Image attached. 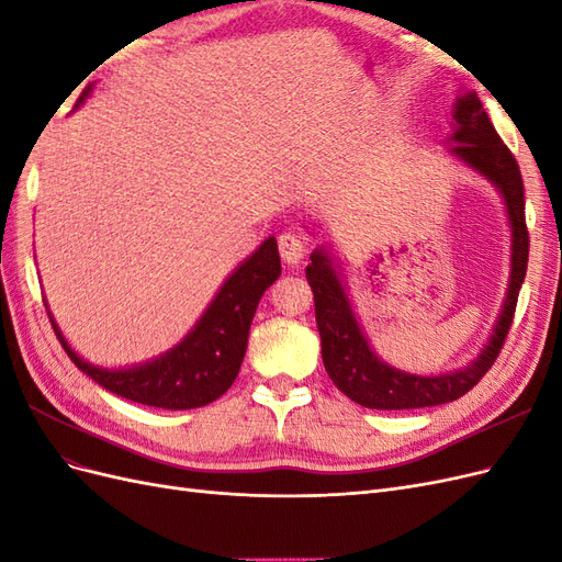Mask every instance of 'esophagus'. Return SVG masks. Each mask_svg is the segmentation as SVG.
Listing matches in <instances>:
<instances>
[{
  "instance_id": "34e87169",
  "label": "esophagus",
  "mask_w": 562,
  "mask_h": 562,
  "mask_svg": "<svg viewBox=\"0 0 562 562\" xmlns=\"http://www.w3.org/2000/svg\"><path fill=\"white\" fill-rule=\"evenodd\" d=\"M277 244H279V252H281L283 262H288V265H300L304 255H307V239H304V236L297 232L279 234Z\"/></svg>"
}]
</instances>
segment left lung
Segmentation results:
<instances>
[{
    "label": "left lung",
    "mask_w": 562,
    "mask_h": 562,
    "mask_svg": "<svg viewBox=\"0 0 562 562\" xmlns=\"http://www.w3.org/2000/svg\"><path fill=\"white\" fill-rule=\"evenodd\" d=\"M457 128L452 133L454 155L483 173L504 196L508 220L514 232L512 255V283L504 300L502 316L495 326L490 345L469 368L454 370L450 375L422 378L401 372L382 363L372 353L359 323L351 312V304L342 283L323 250L312 252L307 267V281L314 293L316 326L321 335L323 366L335 386L353 403L375 411H411V407H429L462 398L467 391L483 380L485 372L497 361V356L512 330L518 293L527 271V252H530V234L525 225V190L516 157L512 155L499 133L492 126L481 100L475 93H467L454 105Z\"/></svg>",
    "instance_id": "obj_1"
}]
</instances>
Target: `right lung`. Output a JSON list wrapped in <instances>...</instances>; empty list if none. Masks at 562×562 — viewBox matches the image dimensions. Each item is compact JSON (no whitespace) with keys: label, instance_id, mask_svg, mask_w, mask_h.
I'll return each instance as SVG.
<instances>
[{"label":"right lung","instance_id":"1","mask_svg":"<svg viewBox=\"0 0 562 562\" xmlns=\"http://www.w3.org/2000/svg\"><path fill=\"white\" fill-rule=\"evenodd\" d=\"M279 274L281 258L277 239L269 236L220 288L194 330L176 349L138 368L108 370L89 366L65 342L54 318H50V326L72 363L112 394L143 405L164 407V411H190V407L209 405L223 396L239 375L250 321L260 297Z\"/></svg>","mask_w":562,"mask_h":562}]
</instances>
